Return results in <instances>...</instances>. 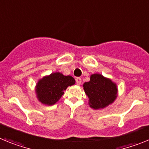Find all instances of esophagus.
Here are the masks:
<instances>
[{
    "label": "esophagus",
    "mask_w": 149,
    "mask_h": 149,
    "mask_svg": "<svg viewBox=\"0 0 149 149\" xmlns=\"http://www.w3.org/2000/svg\"><path fill=\"white\" fill-rule=\"evenodd\" d=\"M75 81H76V84H77V85H80V84H81V77H76Z\"/></svg>",
    "instance_id": "obj_1"
}]
</instances>
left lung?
Masks as SVG:
<instances>
[{
    "label": "left lung",
    "instance_id": "8db88e82",
    "mask_svg": "<svg viewBox=\"0 0 149 149\" xmlns=\"http://www.w3.org/2000/svg\"><path fill=\"white\" fill-rule=\"evenodd\" d=\"M84 89L89 98V105L95 110L103 109L113 103L118 95L116 83L101 74H93L90 81L84 84Z\"/></svg>",
    "mask_w": 149,
    "mask_h": 149
}]
</instances>
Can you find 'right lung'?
Returning <instances> with one entry per match:
<instances>
[{
	"label": "right lung",
	"mask_w": 149,
	"mask_h": 149,
	"mask_svg": "<svg viewBox=\"0 0 149 149\" xmlns=\"http://www.w3.org/2000/svg\"><path fill=\"white\" fill-rule=\"evenodd\" d=\"M74 84L75 80L72 76L60 72L51 73L38 81L35 89L36 97L42 104L51 106L60 100L68 86Z\"/></svg>",
	"instance_id": "right-lung-1"
}]
</instances>
